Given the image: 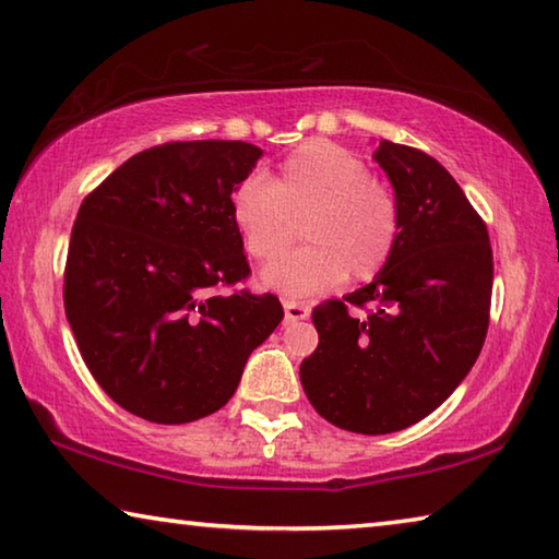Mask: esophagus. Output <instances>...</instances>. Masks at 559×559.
<instances>
[{
  "mask_svg": "<svg viewBox=\"0 0 559 559\" xmlns=\"http://www.w3.org/2000/svg\"><path fill=\"white\" fill-rule=\"evenodd\" d=\"M283 310H286V323H298V320H306L310 316V308L306 302H298L290 298L283 300Z\"/></svg>",
  "mask_w": 559,
  "mask_h": 559,
  "instance_id": "1",
  "label": "esophagus"
}]
</instances>
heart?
<instances>
[{
  "label": "heart",
  "instance_id": "heart-1",
  "mask_svg": "<svg viewBox=\"0 0 559 559\" xmlns=\"http://www.w3.org/2000/svg\"><path fill=\"white\" fill-rule=\"evenodd\" d=\"M231 216L246 253L263 269L261 283L288 298H306L340 281H370L390 261L400 236V206L365 159L330 140H308L283 159L278 177L246 175L231 192Z\"/></svg>",
  "mask_w": 559,
  "mask_h": 559
}]
</instances>
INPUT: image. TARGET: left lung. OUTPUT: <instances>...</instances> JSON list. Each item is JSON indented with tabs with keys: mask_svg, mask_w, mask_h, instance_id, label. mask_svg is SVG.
<instances>
[{
	"mask_svg": "<svg viewBox=\"0 0 559 559\" xmlns=\"http://www.w3.org/2000/svg\"><path fill=\"white\" fill-rule=\"evenodd\" d=\"M372 157L392 182L400 236L372 283L313 310L318 347L300 362L316 412L367 437L449 400L484 347L493 290L488 229L447 167L390 140Z\"/></svg>",
	"mask_w": 559,
	"mask_h": 559,
	"instance_id": "obj_1",
	"label": "left lung"
}]
</instances>
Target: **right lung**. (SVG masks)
<instances>
[{"label": "right lung", "instance_id": "add662e5", "mask_svg": "<svg viewBox=\"0 0 559 559\" xmlns=\"http://www.w3.org/2000/svg\"><path fill=\"white\" fill-rule=\"evenodd\" d=\"M261 155L241 140L157 145L81 204L66 318L103 392L140 419L187 424L222 409L283 320L271 293H222L249 276L231 192Z\"/></svg>", "mask_w": 559, "mask_h": 559}]
</instances>
